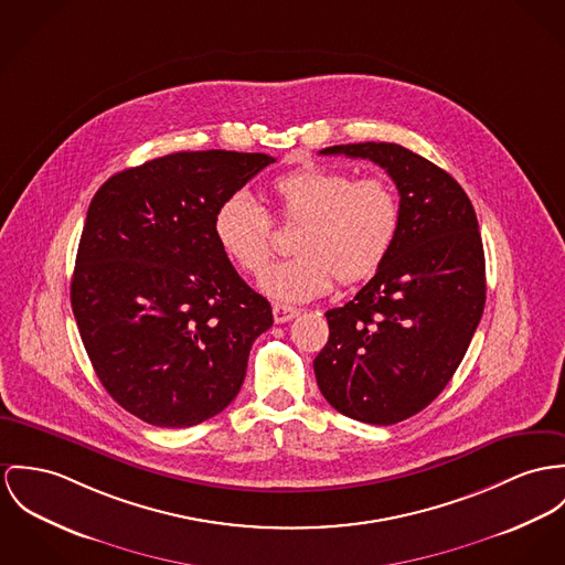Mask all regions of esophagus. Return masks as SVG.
<instances>
[{
    "label": "esophagus",
    "mask_w": 565,
    "mask_h": 565,
    "mask_svg": "<svg viewBox=\"0 0 565 565\" xmlns=\"http://www.w3.org/2000/svg\"><path fill=\"white\" fill-rule=\"evenodd\" d=\"M297 316H299V309H297V307L281 303L273 305V318H275L277 324H284V322H288V320H292V318H297Z\"/></svg>",
    "instance_id": "esophagus-1"
}]
</instances>
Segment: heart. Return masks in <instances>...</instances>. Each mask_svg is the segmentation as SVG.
<instances>
[{
  "label": "heart",
  "mask_w": 565,
  "mask_h": 565,
  "mask_svg": "<svg viewBox=\"0 0 565 565\" xmlns=\"http://www.w3.org/2000/svg\"><path fill=\"white\" fill-rule=\"evenodd\" d=\"M281 217L301 221L295 258L277 262L260 279L277 301L303 303L327 295L335 281L370 277L393 247L402 204L387 178H354L307 166L273 182ZM221 252L249 275H260L273 254V218L247 191L227 195L213 217Z\"/></svg>",
  "instance_id": "obj_1"
}]
</instances>
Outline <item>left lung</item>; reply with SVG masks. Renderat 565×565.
I'll use <instances>...</instances> for the list:
<instances>
[{
    "label": "left lung",
    "instance_id": "1",
    "mask_svg": "<svg viewBox=\"0 0 565 565\" xmlns=\"http://www.w3.org/2000/svg\"><path fill=\"white\" fill-rule=\"evenodd\" d=\"M381 166L402 218L387 258L344 307L313 359L318 387L350 419L391 426L424 411L458 370L486 303L478 217L465 189L397 143L320 150Z\"/></svg>",
    "mask_w": 565,
    "mask_h": 565
}]
</instances>
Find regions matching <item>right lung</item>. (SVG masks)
I'll use <instances>...</instances> for the list:
<instances>
[{"label": "right lung", "mask_w": 565, "mask_h": 565, "mask_svg": "<svg viewBox=\"0 0 565 565\" xmlns=\"http://www.w3.org/2000/svg\"><path fill=\"white\" fill-rule=\"evenodd\" d=\"M270 163L262 152H174L111 175L89 202L73 313L103 387L150 426L221 413L273 324L213 234L218 204Z\"/></svg>", "instance_id": "1"}]
</instances>
